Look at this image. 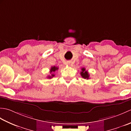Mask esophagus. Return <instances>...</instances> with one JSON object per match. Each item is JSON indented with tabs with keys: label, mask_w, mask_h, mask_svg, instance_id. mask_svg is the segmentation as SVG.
<instances>
[{
	"label": "esophagus",
	"mask_w": 131,
	"mask_h": 131,
	"mask_svg": "<svg viewBox=\"0 0 131 131\" xmlns=\"http://www.w3.org/2000/svg\"><path fill=\"white\" fill-rule=\"evenodd\" d=\"M68 64L69 65H71V62H70V61H69V62H68Z\"/></svg>",
	"instance_id": "34e87169"
}]
</instances>
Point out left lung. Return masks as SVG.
<instances>
[{"instance_id": "8db88e82", "label": "left lung", "mask_w": 131, "mask_h": 131, "mask_svg": "<svg viewBox=\"0 0 131 131\" xmlns=\"http://www.w3.org/2000/svg\"><path fill=\"white\" fill-rule=\"evenodd\" d=\"M80 75H81L82 78H83L84 79H90V78H89L90 77V75H89L88 72L85 70V68L82 69V71L80 72Z\"/></svg>"}]
</instances>
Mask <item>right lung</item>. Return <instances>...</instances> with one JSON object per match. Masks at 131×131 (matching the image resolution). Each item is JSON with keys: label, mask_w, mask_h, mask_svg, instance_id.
<instances>
[{"label": "right lung", "mask_w": 131, "mask_h": 131, "mask_svg": "<svg viewBox=\"0 0 131 131\" xmlns=\"http://www.w3.org/2000/svg\"><path fill=\"white\" fill-rule=\"evenodd\" d=\"M58 69V68H57V67H56V66H53V67H52L51 68V70H50V73H51L52 72V73L51 74V75H49V76H48L47 77V78H49V79H51V78H52V77H54V74H53V72H54V71H56V70H57Z\"/></svg>", "instance_id": "add662e5"}]
</instances>
